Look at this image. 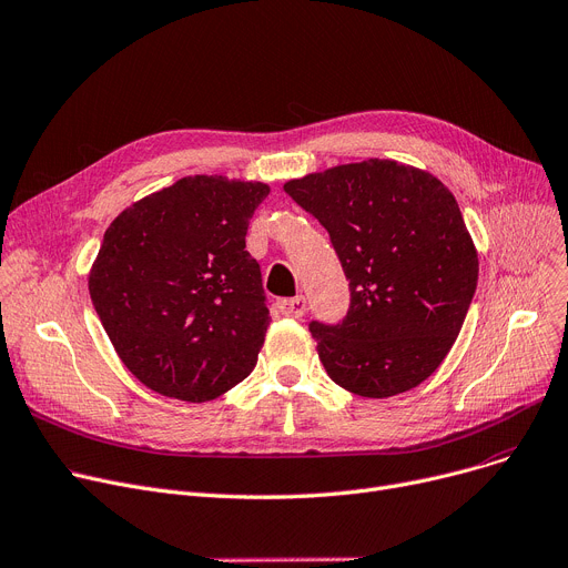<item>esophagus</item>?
I'll use <instances>...</instances> for the list:
<instances>
[{"label": "esophagus", "instance_id": "obj_1", "mask_svg": "<svg viewBox=\"0 0 568 568\" xmlns=\"http://www.w3.org/2000/svg\"><path fill=\"white\" fill-rule=\"evenodd\" d=\"M305 310H307V300L303 295L297 297H284L277 303V312L282 316H288V318H300L305 316Z\"/></svg>", "mask_w": 568, "mask_h": 568}]
</instances>
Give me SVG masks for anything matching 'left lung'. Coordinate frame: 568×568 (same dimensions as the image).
<instances>
[{
  "label": "left lung",
  "mask_w": 568,
  "mask_h": 568,
  "mask_svg": "<svg viewBox=\"0 0 568 568\" xmlns=\"http://www.w3.org/2000/svg\"><path fill=\"white\" fill-rule=\"evenodd\" d=\"M284 192L327 229L351 282L346 318L310 325L327 376L366 398L424 383L454 346L479 277L454 194L378 158L286 181Z\"/></svg>",
  "instance_id": "1"
}]
</instances>
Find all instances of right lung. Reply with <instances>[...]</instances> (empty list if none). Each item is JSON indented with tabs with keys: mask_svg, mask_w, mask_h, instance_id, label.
Instances as JSON below:
<instances>
[{
	"mask_svg": "<svg viewBox=\"0 0 568 568\" xmlns=\"http://www.w3.org/2000/svg\"><path fill=\"white\" fill-rule=\"evenodd\" d=\"M268 192L258 181L185 176L108 226L89 271L91 303L149 389L204 404L252 374L271 314L245 236Z\"/></svg>",
	"mask_w": 568,
	"mask_h": 568,
	"instance_id": "add662e5",
	"label": "right lung"
}]
</instances>
